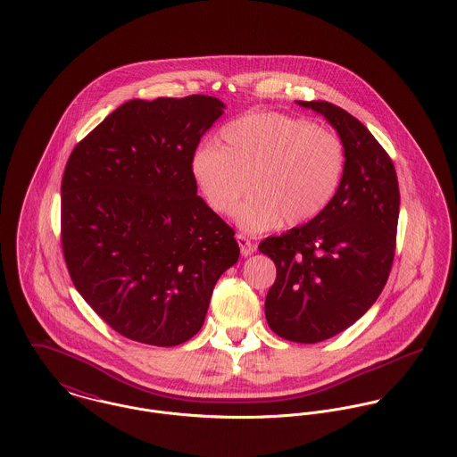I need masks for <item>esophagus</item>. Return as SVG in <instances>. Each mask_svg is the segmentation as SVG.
Listing matches in <instances>:
<instances>
[{"label": "esophagus", "instance_id": "esophagus-1", "mask_svg": "<svg viewBox=\"0 0 457 457\" xmlns=\"http://www.w3.org/2000/svg\"><path fill=\"white\" fill-rule=\"evenodd\" d=\"M236 239H237V243H239V248H241V255H243V257H250V255H253V252H255V245L252 243V239H250L248 236H245V234H237V236H236Z\"/></svg>", "mask_w": 457, "mask_h": 457}]
</instances>
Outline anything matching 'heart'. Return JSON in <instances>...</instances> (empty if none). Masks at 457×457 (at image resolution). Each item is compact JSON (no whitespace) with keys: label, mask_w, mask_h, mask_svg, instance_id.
I'll use <instances>...</instances> for the list:
<instances>
[{"label":"heart","mask_w":457,"mask_h":457,"mask_svg":"<svg viewBox=\"0 0 457 457\" xmlns=\"http://www.w3.org/2000/svg\"><path fill=\"white\" fill-rule=\"evenodd\" d=\"M345 145L337 133L279 112L245 114L220 131V144L204 142L190 160L196 188L207 205L237 212L248 232L281 221L304 225L320 216L337 194L345 172Z\"/></svg>","instance_id":"1"}]
</instances>
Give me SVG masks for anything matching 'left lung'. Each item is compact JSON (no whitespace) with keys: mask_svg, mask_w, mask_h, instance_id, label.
I'll list each match as a JSON object with an SVG mask.
<instances>
[{"mask_svg":"<svg viewBox=\"0 0 457 457\" xmlns=\"http://www.w3.org/2000/svg\"><path fill=\"white\" fill-rule=\"evenodd\" d=\"M322 114L345 145V172L326 211L259 246L276 265L265 319L283 339L319 343L355 324L382 294L395 252L399 187L391 156L341 107L297 102Z\"/></svg>","mask_w":457,"mask_h":457,"instance_id":"left-lung-1","label":"left lung"}]
</instances>
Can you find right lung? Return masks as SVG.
Here are the masks:
<instances>
[{
	"instance_id": "obj_1",
	"label": "right lung",
	"mask_w": 457,
	"mask_h": 457,
	"mask_svg": "<svg viewBox=\"0 0 457 457\" xmlns=\"http://www.w3.org/2000/svg\"><path fill=\"white\" fill-rule=\"evenodd\" d=\"M214 96L130 100L71 151L62 246L77 292L121 336L176 346L204 324L218 278L239 259L234 230L196 195Z\"/></svg>"
}]
</instances>
